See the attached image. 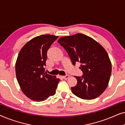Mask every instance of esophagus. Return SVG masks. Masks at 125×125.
Segmentation results:
<instances>
[{
    "mask_svg": "<svg viewBox=\"0 0 125 125\" xmlns=\"http://www.w3.org/2000/svg\"><path fill=\"white\" fill-rule=\"evenodd\" d=\"M62 77H63V78H64L65 80H67L68 78L69 77V75L66 74V75H65V76H62Z\"/></svg>",
    "mask_w": 125,
    "mask_h": 125,
    "instance_id": "obj_1",
    "label": "esophagus"
}]
</instances>
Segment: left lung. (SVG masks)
Returning <instances> with one entry per match:
<instances>
[{
    "label": "left lung",
    "mask_w": 125,
    "mask_h": 125,
    "mask_svg": "<svg viewBox=\"0 0 125 125\" xmlns=\"http://www.w3.org/2000/svg\"><path fill=\"white\" fill-rule=\"evenodd\" d=\"M57 42L66 51L73 65L81 64L83 75L74 76L77 83L71 87L72 93L83 100L100 96L106 89L112 73V63L104 47L82 33L60 37Z\"/></svg>",
    "instance_id": "obj_1"
}]
</instances>
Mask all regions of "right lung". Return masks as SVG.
<instances>
[{"label":"right lung","mask_w":125,"mask_h":125,"mask_svg":"<svg viewBox=\"0 0 125 125\" xmlns=\"http://www.w3.org/2000/svg\"><path fill=\"white\" fill-rule=\"evenodd\" d=\"M59 36L42 35L23 46L15 64L18 82L21 90L31 100L40 102L55 94L60 80L44 72L47 51Z\"/></svg>","instance_id":"add662e5"}]
</instances>
